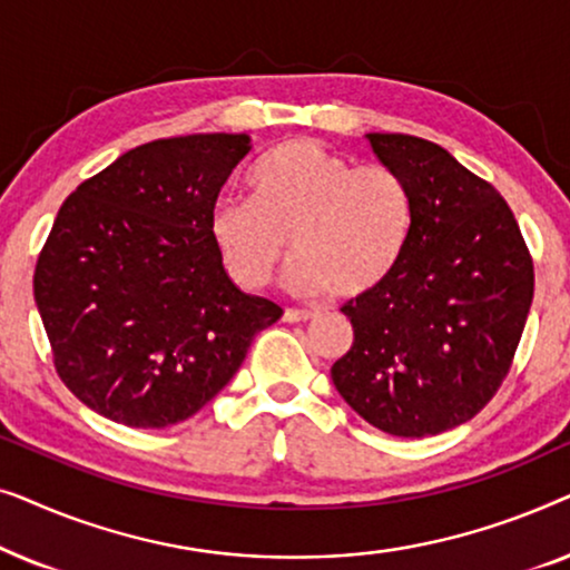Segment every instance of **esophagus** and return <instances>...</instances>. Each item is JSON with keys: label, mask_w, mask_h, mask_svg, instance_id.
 Listing matches in <instances>:
<instances>
[{"label": "esophagus", "mask_w": 570, "mask_h": 570, "mask_svg": "<svg viewBox=\"0 0 570 570\" xmlns=\"http://www.w3.org/2000/svg\"><path fill=\"white\" fill-rule=\"evenodd\" d=\"M283 318L285 322L295 324V322H308V318H314V314H311V311H301V308H285Z\"/></svg>", "instance_id": "1"}]
</instances>
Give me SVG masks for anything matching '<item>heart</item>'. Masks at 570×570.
I'll return each instance as SVG.
<instances>
[{
    "label": "heart",
    "mask_w": 570,
    "mask_h": 570,
    "mask_svg": "<svg viewBox=\"0 0 570 570\" xmlns=\"http://www.w3.org/2000/svg\"><path fill=\"white\" fill-rule=\"evenodd\" d=\"M252 199L220 197L209 213L217 254L246 291L295 256V293L332 287L355 298L392 275L412 230V199L392 168L353 166L316 139H291L248 170Z\"/></svg>",
    "instance_id": "obj_1"
}]
</instances>
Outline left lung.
Returning a JSON list of instances; mask_svg holds the SVG:
<instances>
[{
	"label": "left lung",
	"instance_id": "8db88e82",
	"mask_svg": "<svg viewBox=\"0 0 570 570\" xmlns=\"http://www.w3.org/2000/svg\"><path fill=\"white\" fill-rule=\"evenodd\" d=\"M365 139L407 186L412 230L392 275L342 306L355 340L332 381L379 431L439 435L478 415L509 373L532 306V256L501 194L441 145Z\"/></svg>",
	"mask_w": 570,
	"mask_h": 570
}]
</instances>
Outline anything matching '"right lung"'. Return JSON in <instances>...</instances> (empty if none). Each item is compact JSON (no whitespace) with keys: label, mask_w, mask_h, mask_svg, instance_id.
I'll return each mask as SVG.
<instances>
[{"label":"right lung","mask_w":570,"mask_h":570,"mask_svg":"<svg viewBox=\"0 0 570 570\" xmlns=\"http://www.w3.org/2000/svg\"><path fill=\"white\" fill-rule=\"evenodd\" d=\"M248 135L139 145L59 207L33 295L59 379L82 404L129 428L199 412L283 316L240 293L223 267L209 213Z\"/></svg>","instance_id":"obj_1"}]
</instances>
